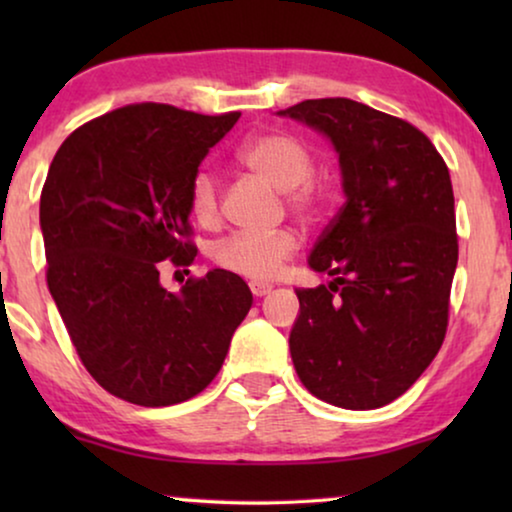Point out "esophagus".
<instances>
[{"label":"esophagus","instance_id":"obj_1","mask_svg":"<svg viewBox=\"0 0 512 512\" xmlns=\"http://www.w3.org/2000/svg\"><path fill=\"white\" fill-rule=\"evenodd\" d=\"M249 289H251V293H254L256 298H263V296H268V293L272 291V284H265V282H249Z\"/></svg>","mask_w":512,"mask_h":512}]
</instances>
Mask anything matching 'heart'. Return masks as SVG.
I'll list each match as a JSON object with an SVG mask.
<instances>
[{
    "instance_id": "b5f03b06",
    "label": "heart",
    "mask_w": 512,
    "mask_h": 512,
    "mask_svg": "<svg viewBox=\"0 0 512 512\" xmlns=\"http://www.w3.org/2000/svg\"><path fill=\"white\" fill-rule=\"evenodd\" d=\"M240 163L256 177L268 181L277 191H286L289 205L303 216H317L324 202V193L312 184V156L303 142L284 132H265L251 137L240 149ZM188 205L195 221L202 226L216 221L219 212V191L212 174H195ZM298 249V240L291 230L277 233H235L214 247V261L219 268L249 277L254 282L277 275L282 263Z\"/></svg>"
}]
</instances>
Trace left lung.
Listing matches in <instances>:
<instances>
[{
    "label": "left lung",
    "instance_id": "obj_1",
    "mask_svg": "<svg viewBox=\"0 0 512 512\" xmlns=\"http://www.w3.org/2000/svg\"><path fill=\"white\" fill-rule=\"evenodd\" d=\"M277 116L331 142L345 195L307 258L331 282L296 289L293 366L321 401L382 408L443 345L459 258L450 172L415 125L347 97L305 100Z\"/></svg>",
    "mask_w": 512,
    "mask_h": 512
}]
</instances>
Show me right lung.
<instances>
[{"mask_svg": "<svg viewBox=\"0 0 512 512\" xmlns=\"http://www.w3.org/2000/svg\"><path fill=\"white\" fill-rule=\"evenodd\" d=\"M240 114L132 104L74 130L39 205L48 291L88 373L144 408L188 401L214 380L254 296L228 270L160 284V261L188 265L191 184Z\"/></svg>", "mask_w": 512, "mask_h": 512, "instance_id": "right-lung-1", "label": "right lung"}]
</instances>
